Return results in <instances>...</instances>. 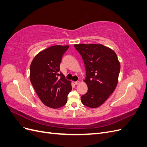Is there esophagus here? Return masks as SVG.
Listing matches in <instances>:
<instances>
[{"instance_id": "obj_1", "label": "esophagus", "mask_w": 147, "mask_h": 147, "mask_svg": "<svg viewBox=\"0 0 147 147\" xmlns=\"http://www.w3.org/2000/svg\"><path fill=\"white\" fill-rule=\"evenodd\" d=\"M79 83H80V81H77V82H75V84H76V85H77V84H78Z\"/></svg>"}]
</instances>
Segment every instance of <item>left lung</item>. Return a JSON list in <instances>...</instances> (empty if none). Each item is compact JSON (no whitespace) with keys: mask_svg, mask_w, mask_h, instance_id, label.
<instances>
[{"mask_svg":"<svg viewBox=\"0 0 147 147\" xmlns=\"http://www.w3.org/2000/svg\"><path fill=\"white\" fill-rule=\"evenodd\" d=\"M86 69L84 80L88 92L82 96V104L97 108L104 104L116 88L120 64L115 52L101 44H75Z\"/></svg>","mask_w":147,"mask_h":147,"instance_id":"1","label":"left lung"}]
</instances>
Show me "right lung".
Returning a JSON list of instances; mask_svg holds the SVG:
<instances>
[{"instance_id":"1","label":"right lung","mask_w":147,"mask_h":147,"mask_svg":"<svg viewBox=\"0 0 147 147\" xmlns=\"http://www.w3.org/2000/svg\"><path fill=\"white\" fill-rule=\"evenodd\" d=\"M68 45H55L35 56L30 67V80L40 99L46 106L58 109L65 105L72 90L71 82L60 72V64Z\"/></svg>"}]
</instances>
